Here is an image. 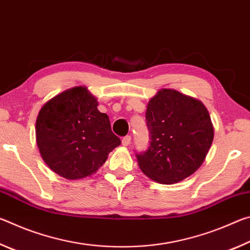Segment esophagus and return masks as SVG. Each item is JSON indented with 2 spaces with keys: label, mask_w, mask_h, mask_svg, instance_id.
I'll list each match as a JSON object with an SVG mask.
<instances>
[{
  "label": "esophagus",
  "mask_w": 250,
  "mask_h": 250,
  "mask_svg": "<svg viewBox=\"0 0 250 250\" xmlns=\"http://www.w3.org/2000/svg\"><path fill=\"white\" fill-rule=\"evenodd\" d=\"M121 143H122V146H129L130 143H131V137H130V135H125V137L122 138Z\"/></svg>",
  "instance_id": "34e87169"
}]
</instances>
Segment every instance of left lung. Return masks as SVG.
Instances as JSON below:
<instances>
[{
  "label": "left lung",
  "mask_w": 250,
  "mask_h": 250,
  "mask_svg": "<svg viewBox=\"0 0 250 250\" xmlns=\"http://www.w3.org/2000/svg\"><path fill=\"white\" fill-rule=\"evenodd\" d=\"M146 119L150 146L135 154L141 171L161 184L192 175L204 162L214 139L205 105L174 89H161L147 104Z\"/></svg>",
  "instance_id": "1"
}]
</instances>
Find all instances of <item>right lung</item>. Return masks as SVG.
Instances as JSON below:
<instances>
[{
  "mask_svg": "<svg viewBox=\"0 0 250 250\" xmlns=\"http://www.w3.org/2000/svg\"><path fill=\"white\" fill-rule=\"evenodd\" d=\"M86 87H74L48 100L36 119V142L49 168L67 180L89 176L120 145L109 117Z\"/></svg>",
  "mask_w": 250,
  "mask_h": 250,
  "instance_id": "right-lung-1",
  "label": "right lung"
}]
</instances>
